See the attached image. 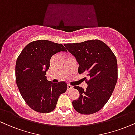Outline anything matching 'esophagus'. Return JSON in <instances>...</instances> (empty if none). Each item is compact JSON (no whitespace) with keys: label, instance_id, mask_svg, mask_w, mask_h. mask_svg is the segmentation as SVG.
Listing matches in <instances>:
<instances>
[{"label":"esophagus","instance_id":"34e87169","mask_svg":"<svg viewBox=\"0 0 135 135\" xmlns=\"http://www.w3.org/2000/svg\"><path fill=\"white\" fill-rule=\"evenodd\" d=\"M73 86L71 85L70 84H67V90H70V89H72Z\"/></svg>","mask_w":135,"mask_h":135}]
</instances>
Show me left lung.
<instances>
[{"label": "left lung", "instance_id": "left-lung-1", "mask_svg": "<svg viewBox=\"0 0 135 135\" xmlns=\"http://www.w3.org/2000/svg\"><path fill=\"white\" fill-rule=\"evenodd\" d=\"M66 50L79 63V73L85 74L87 87L74 86L80 96L72 101L76 111L91 114L101 109L113 94L118 80L117 60L111 48L103 41L92 40L79 43L65 44ZM86 79V77H85Z\"/></svg>", "mask_w": 135, "mask_h": 135}]
</instances>
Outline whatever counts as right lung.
Returning <instances> with one entry per match:
<instances>
[{"instance_id": "add662e5", "label": "right lung", "mask_w": 135, "mask_h": 135, "mask_svg": "<svg viewBox=\"0 0 135 135\" xmlns=\"http://www.w3.org/2000/svg\"><path fill=\"white\" fill-rule=\"evenodd\" d=\"M67 51L61 44L48 40L29 43L22 50L16 64V81L23 99L32 109L48 113L56 108L58 97L65 93L67 84L64 81L53 83L46 79L51 56Z\"/></svg>"}]
</instances>
